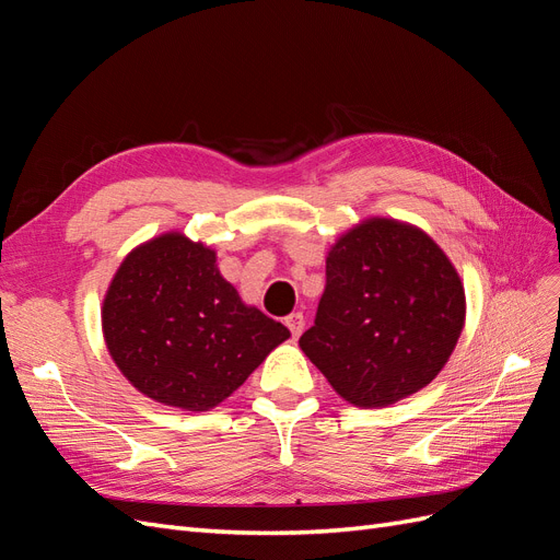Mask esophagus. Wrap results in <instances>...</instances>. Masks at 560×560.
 <instances>
[{
    "mask_svg": "<svg viewBox=\"0 0 560 560\" xmlns=\"http://www.w3.org/2000/svg\"><path fill=\"white\" fill-rule=\"evenodd\" d=\"M284 325L290 327L292 338H299L303 334V327H306V317H303V313H292L290 317L284 319Z\"/></svg>",
    "mask_w": 560,
    "mask_h": 560,
    "instance_id": "esophagus-1",
    "label": "esophagus"
}]
</instances>
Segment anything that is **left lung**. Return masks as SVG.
Listing matches in <instances>:
<instances>
[{
    "label": "left lung",
    "instance_id": "left-lung-1",
    "mask_svg": "<svg viewBox=\"0 0 560 560\" xmlns=\"http://www.w3.org/2000/svg\"><path fill=\"white\" fill-rule=\"evenodd\" d=\"M465 327V287L430 235L369 217L327 254L306 358L346 401L381 409L430 385Z\"/></svg>",
    "mask_w": 560,
    "mask_h": 560
}]
</instances>
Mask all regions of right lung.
Segmentation results:
<instances>
[{
	"label": "right lung",
	"instance_id": "obj_1",
	"mask_svg": "<svg viewBox=\"0 0 560 560\" xmlns=\"http://www.w3.org/2000/svg\"><path fill=\"white\" fill-rule=\"evenodd\" d=\"M103 334L132 387L184 411L214 409L290 338L280 322L243 303L212 247L179 231L138 245L118 266Z\"/></svg>",
	"mask_w": 560,
	"mask_h": 560
}]
</instances>
